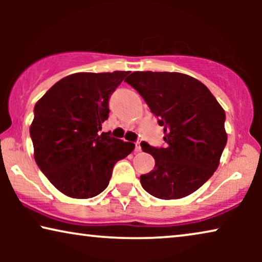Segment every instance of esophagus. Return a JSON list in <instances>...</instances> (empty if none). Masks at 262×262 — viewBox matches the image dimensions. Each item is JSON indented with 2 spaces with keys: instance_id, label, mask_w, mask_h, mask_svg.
<instances>
[{
  "instance_id": "esophagus-1",
  "label": "esophagus",
  "mask_w": 262,
  "mask_h": 262,
  "mask_svg": "<svg viewBox=\"0 0 262 262\" xmlns=\"http://www.w3.org/2000/svg\"><path fill=\"white\" fill-rule=\"evenodd\" d=\"M135 151H141V142H136V146H135Z\"/></svg>"
}]
</instances>
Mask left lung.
Listing matches in <instances>:
<instances>
[{
  "instance_id": "obj_1",
  "label": "left lung",
  "mask_w": 262,
  "mask_h": 262,
  "mask_svg": "<svg viewBox=\"0 0 262 262\" xmlns=\"http://www.w3.org/2000/svg\"><path fill=\"white\" fill-rule=\"evenodd\" d=\"M157 123L166 145L142 142L155 168L141 175L142 187L160 199H180L202 187L216 171L227 144L225 112L205 84L180 73L135 71L126 80Z\"/></svg>"
}]
</instances>
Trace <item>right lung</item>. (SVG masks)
<instances>
[{"instance_id":"add662e5","label":"right lung","mask_w":262,"mask_h":262,"mask_svg":"<svg viewBox=\"0 0 262 262\" xmlns=\"http://www.w3.org/2000/svg\"><path fill=\"white\" fill-rule=\"evenodd\" d=\"M127 71L77 73L53 84L35 103L30 127L34 160L49 181L68 196L87 199L105 191L114 164L135 144L111 137L101 124L112 93Z\"/></svg>"}]
</instances>
